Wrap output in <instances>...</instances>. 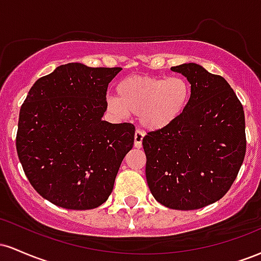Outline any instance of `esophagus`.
<instances>
[{
    "label": "esophagus",
    "instance_id": "esophagus-1",
    "mask_svg": "<svg viewBox=\"0 0 261 261\" xmlns=\"http://www.w3.org/2000/svg\"><path fill=\"white\" fill-rule=\"evenodd\" d=\"M143 136H145V134H143L142 131L136 130V133H135V147H136V148L142 147Z\"/></svg>",
    "mask_w": 261,
    "mask_h": 261
}]
</instances>
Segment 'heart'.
<instances>
[{
	"instance_id": "heart-1",
	"label": "heart",
	"mask_w": 261,
	"mask_h": 261,
	"mask_svg": "<svg viewBox=\"0 0 261 261\" xmlns=\"http://www.w3.org/2000/svg\"><path fill=\"white\" fill-rule=\"evenodd\" d=\"M190 98V83L181 76H130L118 83L107 106L121 118L139 114L143 127L161 130L180 118Z\"/></svg>"
}]
</instances>
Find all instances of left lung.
I'll return each instance as SVG.
<instances>
[{
	"label": "left lung",
	"instance_id": "left-lung-1",
	"mask_svg": "<svg viewBox=\"0 0 261 261\" xmlns=\"http://www.w3.org/2000/svg\"><path fill=\"white\" fill-rule=\"evenodd\" d=\"M170 70L187 77L191 98L178 120L143 137L146 178L158 202L189 211L218 201L234 182L247 149L245 118L222 76L193 62Z\"/></svg>",
	"mask_w": 261,
	"mask_h": 261
}]
</instances>
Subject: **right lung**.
I'll list each match as a JSON object with an SVG mask.
<instances>
[{"label": "right lung", "mask_w": 261, "mask_h": 261, "mask_svg": "<svg viewBox=\"0 0 261 261\" xmlns=\"http://www.w3.org/2000/svg\"><path fill=\"white\" fill-rule=\"evenodd\" d=\"M121 70L61 65L33 85L20 107L18 158L32 187L54 205L91 210L112 194L135 136L130 122L101 120L108 86Z\"/></svg>", "instance_id": "add662e5"}]
</instances>
